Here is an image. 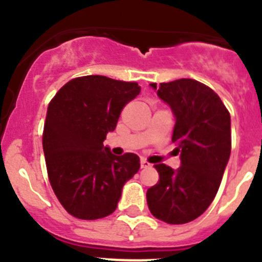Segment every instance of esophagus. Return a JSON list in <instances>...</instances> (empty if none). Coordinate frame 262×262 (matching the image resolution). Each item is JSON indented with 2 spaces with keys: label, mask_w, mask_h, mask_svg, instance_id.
Here are the masks:
<instances>
[{
  "label": "esophagus",
  "mask_w": 262,
  "mask_h": 262,
  "mask_svg": "<svg viewBox=\"0 0 262 262\" xmlns=\"http://www.w3.org/2000/svg\"><path fill=\"white\" fill-rule=\"evenodd\" d=\"M140 166H142V168H148V166H151V164L148 163L145 159H140Z\"/></svg>",
  "instance_id": "obj_1"
}]
</instances>
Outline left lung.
<instances>
[{"label":"left lung","mask_w":262,"mask_h":262,"mask_svg":"<svg viewBox=\"0 0 262 262\" xmlns=\"http://www.w3.org/2000/svg\"><path fill=\"white\" fill-rule=\"evenodd\" d=\"M151 86L176 117L172 142L181 166L155 165L160 180L147 190L148 209L168 224L189 223L207 210L221 186L231 154L230 113L211 88L193 78Z\"/></svg>","instance_id":"obj_1"}]
</instances>
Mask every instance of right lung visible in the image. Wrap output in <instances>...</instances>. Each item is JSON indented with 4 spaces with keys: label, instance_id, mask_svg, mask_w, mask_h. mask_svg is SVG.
Returning <instances> with one entry per match:
<instances>
[{
    "label": "right lung",
    "instance_id": "obj_1",
    "mask_svg": "<svg viewBox=\"0 0 262 262\" xmlns=\"http://www.w3.org/2000/svg\"><path fill=\"white\" fill-rule=\"evenodd\" d=\"M139 93L138 82L94 75L68 81L51 99L43 129L48 180L72 216L96 221L113 214L122 187L140 168L138 155L114 156L103 147Z\"/></svg>",
    "mask_w": 262,
    "mask_h": 262
}]
</instances>
